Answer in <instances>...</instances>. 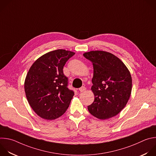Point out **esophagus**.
Here are the masks:
<instances>
[{
  "instance_id": "esophagus-1",
  "label": "esophagus",
  "mask_w": 156,
  "mask_h": 156,
  "mask_svg": "<svg viewBox=\"0 0 156 156\" xmlns=\"http://www.w3.org/2000/svg\"><path fill=\"white\" fill-rule=\"evenodd\" d=\"M86 89V88L85 87L82 86L81 87H80V88L79 89V90H80V92H84Z\"/></svg>"
}]
</instances>
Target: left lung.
<instances>
[{
	"label": "left lung",
	"mask_w": 156,
	"mask_h": 156,
	"mask_svg": "<svg viewBox=\"0 0 156 156\" xmlns=\"http://www.w3.org/2000/svg\"><path fill=\"white\" fill-rule=\"evenodd\" d=\"M94 74L91 90L94 101L87 107L95 118L105 120L119 114L126 107L132 92V80L126 65L114 55L103 51L86 52Z\"/></svg>",
	"instance_id": "1"
}]
</instances>
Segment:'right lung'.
I'll list each match as a JSON object with an SVG mask.
<instances>
[{
  "label": "right lung",
  "mask_w": 156,
  "mask_h": 156,
  "mask_svg": "<svg viewBox=\"0 0 156 156\" xmlns=\"http://www.w3.org/2000/svg\"><path fill=\"white\" fill-rule=\"evenodd\" d=\"M75 54L62 49L52 51L38 58L29 69L25 93L30 106L40 118L56 119L69 108L74 92L67 87L63 68Z\"/></svg>",
  "instance_id": "right-lung-1"
}]
</instances>
